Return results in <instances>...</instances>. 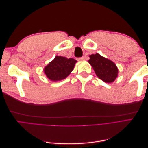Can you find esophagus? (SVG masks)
Returning a JSON list of instances; mask_svg holds the SVG:
<instances>
[{
	"label": "esophagus",
	"mask_w": 148,
	"mask_h": 148,
	"mask_svg": "<svg viewBox=\"0 0 148 148\" xmlns=\"http://www.w3.org/2000/svg\"><path fill=\"white\" fill-rule=\"evenodd\" d=\"M84 59V57H79V58H78V59H77V60H78V61H82V60H83Z\"/></svg>",
	"instance_id": "obj_1"
}]
</instances>
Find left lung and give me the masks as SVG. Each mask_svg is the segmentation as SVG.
Instances as JSON below:
<instances>
[{"label": "left lung", "instance_id": "1", "mask_svg": "<svg viewBox=\"0 0 148 148\" xmlns=\"http://www.w3.org/2000/svg\"><path fill=\"white\" fill-rule=\"evenodd\" d=\"M90 64L97 77L107 83H112L118 77L119 70L114 62L101 56L98 53L89 56Z\"/></svg>", "mask_w": 148, "mask_h": 148}]
</instances>
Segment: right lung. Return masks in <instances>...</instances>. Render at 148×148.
I'll list each match as a JSON object with an SVG mask.
<instances>
[{"label": "right lung", "instance_id": "right-lung-1", "mask_svg": "<svg viewBox=\"0 0 148 148\" xmlns=\"http://www.w3.org/2000/svg\"><path fill=\"white\" fill-rule=\"evenodd\" d=\"M77 62L73 58L67 59L65 57L57 56L44 67V74L51 81H61L71 73Z\"/></svg>", "mask_w": 148, "mask_h": 148}]
</instances>
